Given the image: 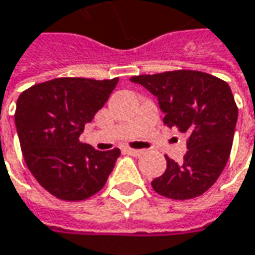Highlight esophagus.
Masks as SVG:
<instances>
[{"instance_id":"1","label":"esophagus","mask_w":255,"mask_h":255,"mask_svg":"<svg viewBox=\"0 0 255 255\" xmlns=\"http://www.w3.org/2000/svg\"><path fill=\"white\" fill-rule=\"evenodd\" d=\"M124 151H126L127 154H129V156H135V157L141 156L142 153H144L142 150H137V148H126Z\"/></svg>"}]
</instances>
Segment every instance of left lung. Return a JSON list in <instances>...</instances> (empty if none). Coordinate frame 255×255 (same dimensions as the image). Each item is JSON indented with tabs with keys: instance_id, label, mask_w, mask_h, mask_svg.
<instances>
[{
	"instance_id": "1",
	"label": "left lung",
	"mask_w": 255,
	"mask_h": 255,
	"mask_svg": "<svg viewBox=\"0 0 255 255\" xmlns=\"http://www.w3.org/2000/svg\"><path fill=\"white\" fill-rule=\"evenodd\" d=\"M157 98L163 123L187 135L182 161L166 156L167 167L151 182L158 195L185 201L201 196L222 173L231 153L238 108L230 85L198 70L132 76Z\"/></svg>"
}]
</instances>
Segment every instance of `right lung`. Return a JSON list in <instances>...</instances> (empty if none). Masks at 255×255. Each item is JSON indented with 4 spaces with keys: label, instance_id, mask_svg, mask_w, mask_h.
Segmentation results:
<instances>
[{
    "label": "right lung",
    "instance_id": "right-lung-1",
    "mask_svg": "<svg viewBox=\"0 0 255 255\" xmlns=\"http://www.w3.org/2000/svg\"><path fill=\"white\" fill-rule=\"evenodd\" d=\"M118 78H57L18 97L15 127L25 164L38 183L63 201H83L107 183L121 151L79 141L85 124L105 105Z\"/></svg>",
    "mask_w": 255,
    "mask_h": 255
}]
</instances>
